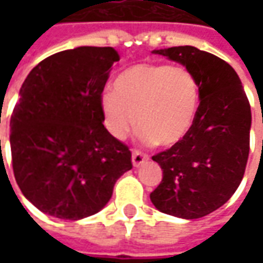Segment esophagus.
Instances as JSON below:
<instances>
[{"instance_id":"obj_1","label":"esophagus","mask_w":263,"mask_h":263,"mask_svg":"<svg viewBox=\"0 0 263 263\" xmlns=\"http://www.w3.org/2000/svg\"><path fill=\"white\" fill-rule=\"evenodd\" d=\"M148 155L142 154V152H139V151H134L132 152V165L138 167V166H141L145 162V160H148Z\"/></svg>"}]
</instances>
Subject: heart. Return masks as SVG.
<instances>
[{"label": "heart", "mask_w": 263, "mask_h": 263, "mask_svg": "<svg viewBox=\"0 0 263 263\" xmlns=\"http://www.w3.org/2000/svg\"><path fill=\"white\" fill-rule=\"evenodd\" d=\"M114 90L100 97L104 125L117 139L138 125L146 143L173 146L193 128L200 109V84L184 66L138 63L117 76Z\"/></svg>", "instance_id": "b5f03b06"}]
</instances>
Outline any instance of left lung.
Instances as JSON below:
<instances>
[{
    "label": "left lung",
    "instance_id": "obj_1",
    "mask_svg": "<svg viewBox=\"0 0 263 263\" xmlns=\"http://www.w3.org/2000/svg\"><path fill=\"white\" fill-rule=\"evenodd\" d=\"M200 84V109L182 142L152 156L163 171L151 201L165 214L193 220L226 204L242 180L249 155L251 105L237 71L194 46L159 49Z\"/></svg>",
    "mask_w": 263,
    "mask_h": 263
}]
</instances>
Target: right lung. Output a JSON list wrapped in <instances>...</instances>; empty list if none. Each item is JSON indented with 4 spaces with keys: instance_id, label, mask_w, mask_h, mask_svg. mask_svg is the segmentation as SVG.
I'll list each match as a JSON object with an SVG mask.
<instances>
[{
    "instance_id": "obj_1",
    "label": "right lung",
    "mask_w": 263,
    "mask_h": 263,
    "mask_svg": "<svg viewBox=\"0 0 263 263\" xmlns=\"http://www.w3.org/2000/svg\"><path fill=\"white\" fill-rule=\"evenodd\" d=\"M118 60L114 48L63 50L35 66L21 87L9 122L14 176L45 214L71 221L96 214L132 169L131 151L107 131L100 105Z\"/></svg>"
}]
</instances>
